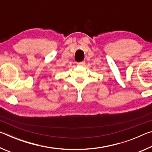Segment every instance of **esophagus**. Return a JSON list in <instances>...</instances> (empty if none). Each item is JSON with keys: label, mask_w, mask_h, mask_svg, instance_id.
I'll list each match as a JSON object with an SVG mask.
<instances>
[{"label": "esophagus", "mask_w": 152, "mask_h": 152, "mask_svg": "<svg viewBox=\"0 0 152 152\" xmlns=\"http://www.w3.org/2000/svg\"><path fill=\"white\" fill-rule=\"evenodd\" d=\"M77 64H78V66H84V64H85V61H81V62H78L77 63Z\"/></svg>", "instance_id": "esophagus-1"}]
</instances>
